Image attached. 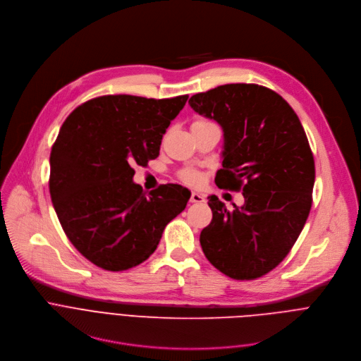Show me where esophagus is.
<instances>
[{
	"instance_id": "esophagus-1",
	"label": "esophagus",
	"mask_w": 361,
	"mask_h": 361,
	"mask_svg": "<svg viewBox=\"0 0 361 361\" xmlns=\"http://www.w3.org/2000/svg\"><path fill=\"white\" fill-rule=\"evenodd\" d=\"M204 200H205L204 194L197 192V191H192V192H191V197H190V201H191V202H202Z\"/></svg>"
}]
</instances>
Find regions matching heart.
Listing matches in <instances>:
<instances>
[{
  "instance_id": "heart-1",
  "label": "heart",
  "mask_w": 361,
  "mask_h": 361,
  "mask_svg": "<svg viewBox=\"0 0 361 361\" xmlns=\"http://www.w3.org/2000/svg\"><path fill=\"white\" fill-rule=\"evenodd\" d=\"M201 124V123H210V121H204V120H198V121H195L194 124ZM183 178H184V181L185 183H188V184H197L198 181H200V177H198V174H195V173H185L184 176H183Z\"/></svg>"
}]
</instances>
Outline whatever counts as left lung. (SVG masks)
<instances>
[{
	"instance_id": "1",
	"label": "left lung",
	"mask_w": 361,
	"mask_h": 361,
	"mask_svg": "<svg viewBox=\"0 0 361 361\" xmlns=\"http://www.w3.org/2000/svg\"><path fill=\"white\" fill-rule=\"evenodd\" d=\"M223 130L220 188L243 190L228 212L209 197L212 223L200 234L207 260L226 276L252 280L277 267L312 209L316 170L304 128L288 102L257 84H226L188 99Z\"/></svg>"
}]
</instances>
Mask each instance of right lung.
Here are the masks:
<instances>
[{
  "instance_id": "add662e5",
  "label": "right lung",
  "mask_w": 361,
  "mask_h": 361,
  "mask_svg": "<svg viewBox=\"0 0 361 361\" xmlns=\"http://www.w3.org/2000/svg\"><path fill=\"white\" fill-rule=\"evenodd\" d=\"M188 95L154 99L104 95L64 121L49 156V194L64 233L92 264L123 271L156 251L191 192L164 184L144 192L133 166L157 159Z\"/></svg>"
}]
</instances>
